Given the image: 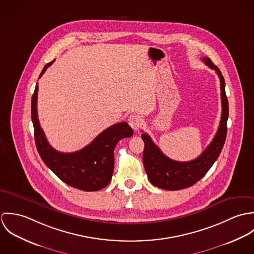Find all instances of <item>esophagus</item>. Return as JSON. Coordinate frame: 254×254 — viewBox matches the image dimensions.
Listing matches in <instances>:
<instances>
[{
	"label": "esophagus",
	"mask_w": 254,
	"mask_h": 254,
	"mask_svg": "<svg viewBox=\"0 0 254 254\" xmlns=\"http://www.w3.org/2000/svg\"><path fill=\"white\" fill-rule=\"evenodd\" d=\"M128 122H129V125L134 129V131H138L141 128V126L143 125L142 118L137 114L130 115L128 118Z\"/></svg>",
	"instance_id": "esophagus-1"
}]
</instances>
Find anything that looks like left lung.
I'll return each mask as SVG.
<instances>
[{
  "instance_id": "obj_1",
  "label": "left lung",
  "mask_w": 254,
  "mask_h": 254,
  "mask_svg": "<svg viewBox=\"0 0 254 254\" xmlns=\"http://www.w3.org/2000/svg\"><path fill=\"white\" fill-rule=\"evenodd\" d=\"M202 61L209 68L215 70L219 76L222 102V114L217 133L205 150L198 157L190 161L181 162L172 160L163 154L146 133L142 134V139L145 143L143 162L147 178L153 186L163 190H178L189 188L199 181L216 161L225 144L229 116L225 80L219 68L210 59L203 58Z\"/></svg>"
}]
</instances>
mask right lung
Returning a JSON list of instances; mask_svg holds the SVG:
<instances>
[{"label":"right lung","instance_id":"right-lung-1","mask_svg":"<svg viewBox=\"0 0 254 254\" xmlns=\"http://www.w3.org/2000/svg\"><path fill=\"white\" fill-rule=\"evenodd\" d=\"M54 62L55 60L45 65L39 78ZM37 95L38 83L31 100V117L37 150L45 164L62 181L81 190L95 191L107 187L114 169V147L121 139L132 137L133 129L127 122L116 123L80 150L69 153L58 151L50 145L40 126Z\"/></svg>","mask_w":254,"mask_h":254}]
</instances>
